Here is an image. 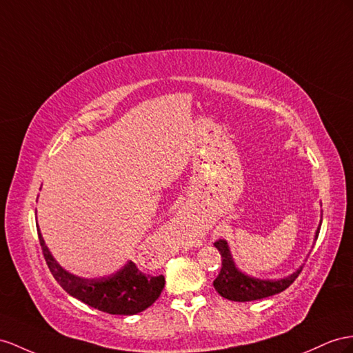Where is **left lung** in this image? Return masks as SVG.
Instances as JSON below:
<instances>
[{
  "label": "left lung",
  "instance_id": "1",
  "mask_svg": "<svg viewBox=\"0 0 353 353\" xmlns=\"http://www.w3.org/2000/svg\"><path fill=\"white\" fill-rule=\"evenodd\" d=\"M319 230L321 228L316 231V239L319 236ZM213 245L219 250V254L222 256V267L218 277L213 280V286L216 291L219 292V295H222L223 298H228L231 301L245 303L276 295L291 286L303 270V267H300V270H296L294 274L285 279L274 280V282H271V280L254 279L243 274L241 271H239L236 265H234L227 241L218 240L214 241Z\"/></svg>",
  "mask_w": 353,
  "mask_h": 353
}]
</instances>
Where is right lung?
<instances>
[{"instance_id": "right-lung-1", "label": "right lung", "mask_w": 353, "mask_h": 353, "mask_svg": "<svg viewBox=\"0 0 353 353\" xmlns=\"http://www.w3.org/2000/svg\"><path fill=\"white\" fill-rule=\"evenodd\" d=\"M37 231L43 256L57 282L71 296L94 309L110 314H135L155 303L164 289V276L144 274L132 261L110 277L82 279L70 274L57 264Z\"/></svg>"}]
</instances>
